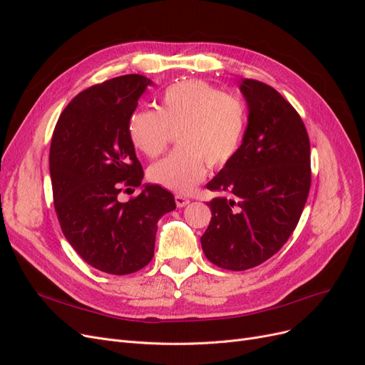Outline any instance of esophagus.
Masks as SVG:
<instances>
[{
    "label": "esophagus",
    "mask_w": 365,
    "mask_h": 365,
    "mask_svg": "<svg viewBox=\"0 0 365 365\" xmlns=\"http://www.w3.org/2000/svg\"><path fill=\"white\" fill-rule=\"evenodd\" d=\"M175 200H176V205H178V207H185V205H187V204L190 202L187 198H185V197H182V195H176Z\"/></svg>",
    "instance_id": "esophagus-1"
}]
</instances>
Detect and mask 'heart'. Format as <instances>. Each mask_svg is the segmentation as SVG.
<instances>
[{
    "instance_id": "obj_1",
    "label": "heart",
    "mask_w": 365,
    "mask_h": 365,
    "mask_svg": "<svg viewBox=\"0 0 365 365\" xmlns=\"http://www.w3.org/2000/svg\"><path fill=\"white\" fill-rule=\"evenodd\" d=\"M245 108L234 96L223 94L202 80L168 86L157 109H136L128 120L133 145L155 158L178 130L180 145L150 165L149 179L170 190L186 194L205 176L207 164L220 168L234 158L245 131Z\"/></svg>"
}]
</instances>
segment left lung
<instances>
[{
    "label": "left lung",
    "mask_w": 365,
    "mask_h": 365,
    "mask_svg": "<svg viewBox=\"0 0 365 365\" xmlns=\"http://www.w3.org/2000/svg\"><path fill=\"white\" fill-rule=\"evenodd\" d=\"M247 128L234 158L207 183L223 194L208 204L212 220L201 237L205 257L245 271L290 238L311 187V145L296 109L271 86L244 78Z\"/></svg>",
    "instance_id": "8db88e82"
}]
</instances>
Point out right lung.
Here are the masks:
<instances>
[{
    "label": "right lung",
    "instance_id": "add662e5",
    "mask_svg": "<svg viewBox=\"0 0 365 365\" xmlns=\"http://www.w3.org/2000/svg\"><path fill=\"white\" fill-rule=\"evenodd\" d=\"M150 84L130 73L81 91L51 138L50 176L62 232L84 262L112 275L133 274L152 260L157 223L176 208L167 189L142 185L128 134L130 115ZM123 185H142L143 192L121 203Z\"/></svg>",
    "mask_w": 365,
    "mask_h": 365
}]
</instances>
